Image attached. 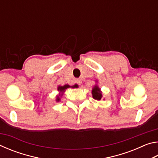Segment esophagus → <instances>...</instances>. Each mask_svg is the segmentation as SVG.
Masks as SVG:
<instances>
[{"instance_id":"obj_1","label":"esophagus","mask_w":158,"mask_h":158,"mask_svg":"<svg viewBox=\"0 0 158 158\" xmlns=\"http://www.w3.org/2000/svg\"><path fill=\"white\" fill-rule=\"evenodd\" d=\"M76 82H77V84H79V85H81V84H82L81 79H77L76 80Z\"/></svg>"}]
</instances>
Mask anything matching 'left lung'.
<instances>
[{"mask_svg": "<svg viewBox=\"0 0 158 158\" xmlns=\"http://www.w3.org/2000/svg\"><path fill=\"white\" fill-rule=\"evenodd\" d=\"M95 82L98 83V81H96ZM92 95L93 99H95L96 100H100L102 98V92L101 91L98 84H95L92 89Z\"/></svg>", "mask_w": 158, "mask_h": 158, "instance_id": "8db88e82", "label": "left lung"}]
</instances>
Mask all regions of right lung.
<instances>
[{"mask_svg": "<svg viewBox=\"0 0 158 158\" xmlns=\"http://www.w3.org/2000/svg\"><path fill=\"white\" fill-rule=\"evenodd\" d=\"M78 87V85L77 84H74L73 85H69L68 84H65L64 85H58L57 87V90L59 92L58 95H56V102H59L60 101V98H62V96L63 95V93L65 92V90L67 89H69V88H73V89H76V88Z\"/></svg>", "mask_w": 158, "mask_h": 158, "instance_id": "obj_1", "label": "right lung"}]
</instances>
